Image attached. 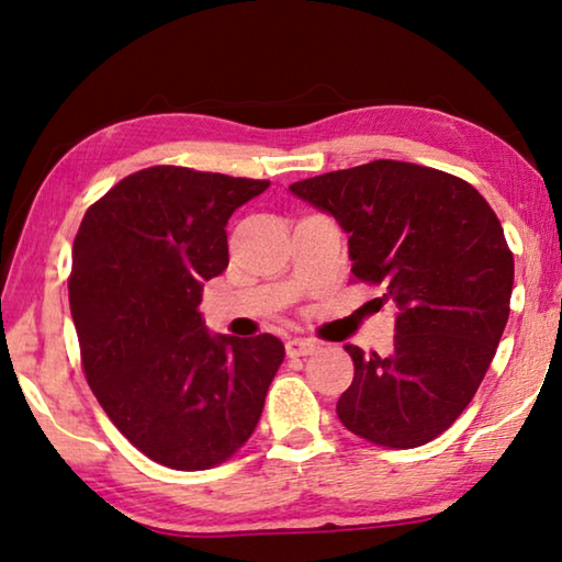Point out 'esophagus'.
<instances>
[{"label": "esophagus", "mask_w": 562, "mask_h": 562, "mask_svg": "<svg viewBox=\"0 0 562 562\" xmlns=\"http://www.w3.org/2000/svg\"><path fill=\"white\" fill-rule=\"evenodd\" d=\"M317 346L313 340L307 338H290L288 342H284V350H288L290 358H300V356H310L313 353Z\"/></svg>", "instance_id": "esophagus-1"}]
</instances>
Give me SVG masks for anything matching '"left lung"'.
<instances>
[{
  "label": "left lung",
  "instance_id": "obj_1",
  "mask_svg": "<svg viewBox=\"0 0 562 562\" xmlns=\"http://www.w3.org/2000/svg\"><path fill=\"white\" fill-rule=\"evenodd\" d=\"M290 191L338 222L350 272L398 307L389 356L346 346L338 418L381 447H422L469 406L505 333L515 262L497 214L457 176L389 158Z\"/></svg>",
  "mask_w": 562,
  "mask_h": 562
}]
</instances>
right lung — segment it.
I'll return each instance as SVG.
<instances>
[{"mask_svg": "<svg viewBox=\"0 0 562 562\" xmlns=\"http://www.w3.org/2000/svg\"><path fill=\"white\" fill-rule=\"evenodd\" d=\"M270 181L181 166L125 176L82 216L70 313L100 406L154 462L196 472L252 437L284 361L270 333H209L204 282L227 270V222Z\"/></svg>", "mask_w": 562, "mask_h": 562, "instance_id": "obj_1", "label": "right lung"}]
</instances>
